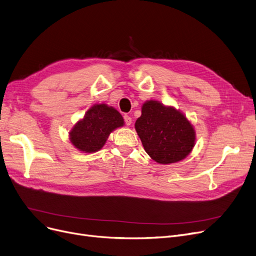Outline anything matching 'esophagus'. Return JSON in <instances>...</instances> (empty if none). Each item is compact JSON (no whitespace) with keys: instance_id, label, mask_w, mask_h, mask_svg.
<instances>
[{"instance_id":"esophagus-1","label":"esophagus","mask_w":256,"mask_h":256,"mask_svg":"<svg viewBox=\"0 0 256 256\" xmlns=\"http://www.w3.org/2000/svg\"><path fill=\"white\" fill-rule=\"evenodd\" d=\"M124 122H126V126H130L132 124V118L128 115H124Z\"/></svg>"}]
</instances>
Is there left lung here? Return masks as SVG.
Segmentation results:
<instances>
[{
  "instance_id": "8db88e82",
  "label": "left lung",
  "mask_w": 256,
  "mask_h": 256,
  "mask_svg": "<svg viewBox=\"0 0 256 256\" xmlns=\"http://www.w3.org/2000/svg\"><path fill=\"white\" fill-rule=\"evenodd\" d=\"M135 128L144 150L160 164L183 160L194 146L196 132L190 122L172 106L156 100L143 104Z\"/></svg>"
}]
</instances>
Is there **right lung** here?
Returning a JSON list of instances; mask_svg holds the SVG:
<instances>
[{"label":"right lung","mask_w":256,"mask_h":256,"mask_svg":"<svg viewBox=\"0 0 256 256\" xmlns=\"http://www.w3.org/2000/svg\"><path fill=\"white\" fill-rule=\"evenodd\" d=\"M124 124L121 114L112 106L95 104L70 132L73 146L84 152L100 150L115 128Z\"/></svg>","instance_id":"add662e5"}]
</instances>
